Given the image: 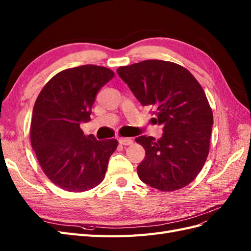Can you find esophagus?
Returning a JSON list of instances; mask_svg holds the SVG:
<instances>
[{
  "mask_svg": "<svg viewBox=\"0 0 251 251\" xmlns=\"http://www.w3.org/2000/svg\"><path fill=\"white\" fill-rule=\"evenodd\" d=\"M118 141L121 146H128V144H132V142H133V140L131 138H120Z\"/></svg>",
  "mask_w": 251,
  "mask_h": 251,
  "instance_id": "esophagus-1",
  "label": "esophagus"
}]
</instances>
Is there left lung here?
<instances>
[{
    "mask_svg": "<svg viewBox=\"0 0 251 251\" xmlns=\"http://www.w3.org/2000/svg\"><path fill=\"white\" fill-rule=\"evenodd\" d=\"M117 73L142 105L155 109L154 123L163 126L158 140L136 138L146 150L140 180L163 192L186 186L206 161L214 124L201 85L185 68L159 59L119 67Z\"/></svg>",
    "mask_w": 251,
    "mask_h": 251,
    "instance_id": "8db88e82",
    "label": "left lung"
}]
</instances>
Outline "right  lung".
<instances>
[{
    "mask_svg": "<svg viewBox=\"0 0 251 251\" xmlns=\"http://www.w3.org/2000/svg\"><path fill=\"white\" fill-rule=\"evenodd\" d=\"M114 76L108 68L83 65L54 75L37 96L30 138L45 175L58 187L80 193L104 178L116 139L97 140L80 128L90 121L98 91Z\"/></svg>",
    "mask_w": 251,
    "mask_h": 251,
    "instance_id": "add662e5",
    "label": "right lung"
}]
</instances>
